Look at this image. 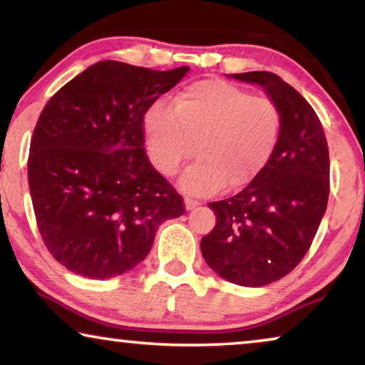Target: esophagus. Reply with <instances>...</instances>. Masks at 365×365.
<instances>
[{
    "instance_id": "1",
    "label": "esophagus",
    "mask_w": 365,
    "mask_h": 365,
    "mask_svg": "<svg viewBox=\"0 0 365 365\" xmlns=\"http://www.w3.org/2000/svg\"><path fill=\"white\" fill-rule=\"evenodd\" d=\"M196 206H200V201L195 200V197H190V196H185V207L191 211V209H195Z\"/></svg>"
}]
</instances>
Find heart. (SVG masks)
<instances>
[{
	"label": "heart",
	"instance_id": "heart-1",
	"mask_svg": "<svg viewBox=\"0 0 365 365\" xmlns=\"http://www.w3.org/2000/svg\"><path fill=\"white\" fill-rule=\"evenodd\" d=\"M280 127V110L270 98L225 80L190 85L172 109L154 104L143 120L148 154L160 175H175L185 160L197 158L180 182L197 195L248 185L274 154Z\"/></svg>",
	"mask_w": 365,
	"mask_h": 365
}]
</instances>
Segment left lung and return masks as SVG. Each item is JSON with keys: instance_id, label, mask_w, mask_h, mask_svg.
Masks as SVG:
<instances>
[{"instance_id": "obj_1", "label": "left lung", "mask_w": 365, "mask_h": 365, "mask_svg": "<svg viewBox=\"0 0 365 365\" xmlns=\"http://www.w3.org/2000/svg\"><path fill=\"white\" fill-rule=\"evenodd\" d=\"M232 77L262 86L280 110V137L248 187L209 202L217 222L201 238V252L222 279L264 287L289 274L311 248L329 202V146L316 110L277 73Z\"/></svg>"}]
</instances>
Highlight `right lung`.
I'll return each mask as SVG.
<instances>
[{
  "instance_id": "obj_1",
  "label": "right lung",
  "mask_w": 365,
  "mask_h": 365,
  "mask_svg": "<svg viewBox=\"0 0 365 365\" xmlns=\"http://www.w3.org/2000/svg\"><path fill=\"white\" fill-rule=\"evenodd\" d=\"M188 71L100 61L43 108L29 188L43 242L67 270L95 280L125 274L151 251L159 225L185 212L146 156L143 119Z\"/></svg>"
}]
</instances>
